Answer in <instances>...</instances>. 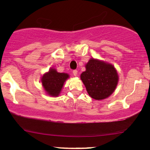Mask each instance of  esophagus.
<instances>
[{
    "mask_svg": "<svg viewBox=\"0 0 150 150\" xmlns=\"http://www.w3.org/2000/svg\"><path fill=\"white\" fill-rule=\"evenodd\" d=\"M73 74L75 76H76L77 74H78V71L77 69H74V70H73Z\"/></svg>",
    "mask_w": 150,
    "mask_h": 150,
    "instance_id": "obj_1",
    "label": "esophagus"
}]
</instances>
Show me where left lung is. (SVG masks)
I'll return each mask as SVG.
<instances>
[{
  "label": "left lung",
  "mask_w": 150,
  "mask_h": 150,
  "mask_svg": "<svg viewBox=\"0 0 150 150\" xmlns=\"http://www.w3.org/2000/svg\"><path fill=\"white\" fill-rule=\"evenodd\" d=\"M86 70L81 75L89 95L97 100L111 95L117 85L119 77L113 65L91 58L85 65Z\"/></svg>",
  "instance_id": "left-lung-1"
}]
</instances>
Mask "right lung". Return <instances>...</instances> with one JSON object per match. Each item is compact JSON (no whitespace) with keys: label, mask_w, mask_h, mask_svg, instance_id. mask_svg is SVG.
<instances>
[{"label":"right lung","mask_w":150,"mask_h":150,"mask_svg":"<svg viewBox=\"0 0 150 150\" xmlns=\"http://www.w3.org/2000/svg\"><path fill=\"white\" fill-rule=\"evenodd\" d=\"M69 74L59 73L54 68H50L48 72L42 76L41 81L46 93L53 97H57L60 94L65 81Z\"/></svg>","instance_id":"right-lung-1"}]
</instances>
